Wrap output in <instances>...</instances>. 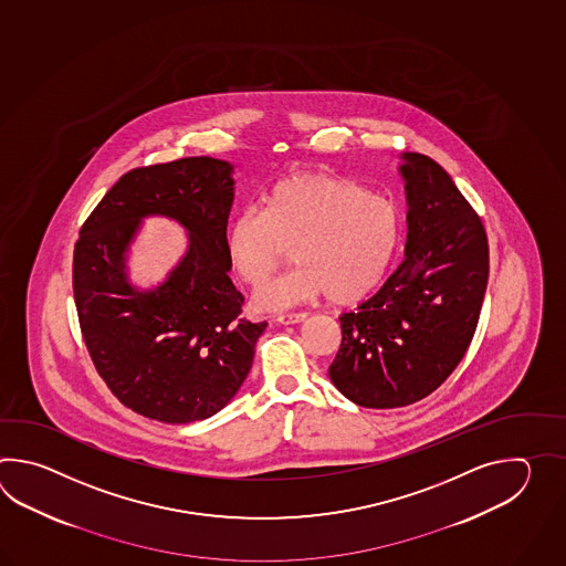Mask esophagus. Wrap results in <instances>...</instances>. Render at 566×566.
Instances as JSON below:
<instances>
[{"label": "esophagus", "mask_w": 566, "mask_h": 566, "mask_svg": "<svg viewBox=\"0 0 566 566\" xmlns=\"http://www.w3.org/2000/svg\"><path fill=\"white\" fill-rule=\"evenodd\" d=\"M305 319H307V313L305 312L279 313L277 315L279 324L283 325L301 324V322H305Z\"/></svg>", "instance_id": "obj_1"}]
</instances>
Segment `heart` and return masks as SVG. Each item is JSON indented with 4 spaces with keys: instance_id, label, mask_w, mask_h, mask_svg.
<instances>
[{
    "instance_id": "heart-1",
    "label": "heart",
    "mask_w": 566,
    "mask_h": 566,
    "mask_svg": "<svg viewBox=\"0 0 566 566\" xmlns=\"http://www.w3.org/2000/svg\"><path fill=\"white\" fill-rule=\"evenodd\" d=\"M402 239V212L392 198L360 181L297 174L263 196L261 210L232 218L224 249L234 273L261 285L291 259L295 269L256 291L263 310H285L325 293L332 303H356L388 271Z\"/></svg>"
}]
</instances>
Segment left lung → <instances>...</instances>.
<instances>
[{
    "instance_id": "8db88e82",
    "label": "left lung",
    "mask_w": 566,
    "mask_h": 566,
    "mask_svg": "<svg viewBox=\"0 0 566 566\" xmlns=\"http://www.w3.org/2000/svg\"><path fill=\"white\" fill-rule=\"evenodd\" d=\"M405 159L407 259L339 317L342 344L329 366L337 390L364 409L407 407L446 382L470 348L490 275L480 214L434 159Z\"/></svg>"
}]
</instances>
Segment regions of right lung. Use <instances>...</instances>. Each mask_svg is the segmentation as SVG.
<instances>
[{
	"label": "right lung",
	"instance_id": "add662e5",
	"mask_svg": "<svg viewBox=\"0 0 566 566\" xmlns=\"http://www.w3.org/2000/svg\"><path fill=\"white\" fill-rule=\"evenodd\" d=\"M230 171L206 156L129 169L74 244V303L88 356L120 405L154 421H202L227 407L265 329L242 315L244 295L229 277ZM147 213L176 217L191 249L161 289L142 294L126 283L122 254Z\"/></svg>",
	"mask_w": 566,
	"mask_h": 566
}]
</instances>
